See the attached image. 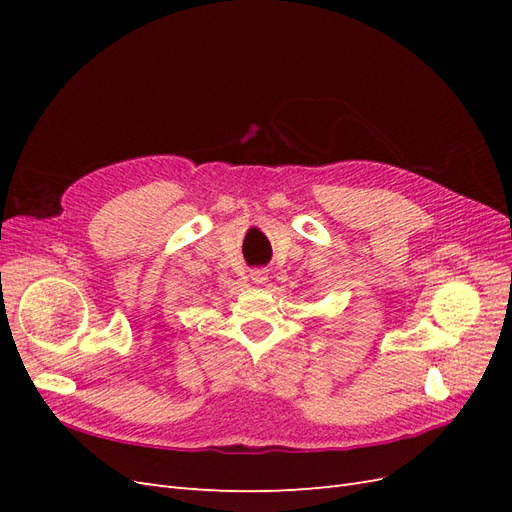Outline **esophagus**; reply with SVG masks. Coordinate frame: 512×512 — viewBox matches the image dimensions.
I'll return each instance as SVG.
<instances>
[{"instance_id":"esophagus-1","label":"esophagus","mask_w":512,"mask_h":512,"mask_svg":"<svg viewBox=\"0 0 512 512\" xmlns=\"http://www.w3.org/2000/svg\"><path fill=\"white\" fill-rule=\"evenodd\" d=\"M250 280L254 284H265L269 280V271L267 269H252L250 271Z\"/></svg>"}]
</instances>
